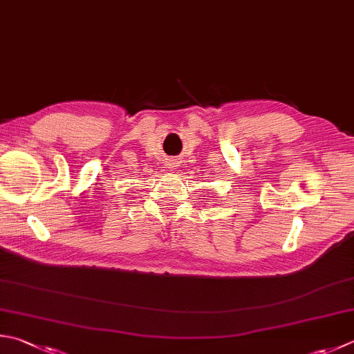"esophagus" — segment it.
<instances>
[{
	"label": "esophagus",
	"instance_id": "34e87169",
	"mask_svg": "<svg viewBox=\"0 0 354 354\" xmlns=\"http://www.w3.org/2000/svg\"><path fill=\"white\" fill-rule=\"evenodd\" d=\"M177 166H178V163H177V160H174V158L169 160V162H168V168H169L171 171L177 169Z\"/></svg>",
	"mask_w": 354,
	"mask_h": 354
}]
</instances>
